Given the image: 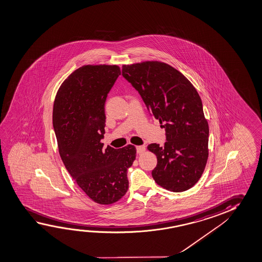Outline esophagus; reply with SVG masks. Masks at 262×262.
Masks as SVG:
<instances>
[{"mask_svg":"<svg viewBox=\"0 0 262 262\" xmlns=\"http://www.w3.org/2000/svg\"><path fill=\"white\" fill-rule=\"evenodd\" d=\"M145 151V145H137V154H142Z\"/></svg>","mask_w":262,"mask_h":262,"instance_id":"obj_1","label":"esophagus"}]
</instances>
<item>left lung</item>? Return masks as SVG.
Segmentation results:
<instances>
[{
  "label": "left lung",
  "mask_w": 262,
  "mask_h": 262,
  "mask_svg": "<svg viewBox=\"0 0 262 262\" xmlns=\"http://www.w3.org/2000/svg\"><path fill=\"white\" fill-rule=\"evenodd\" d=\"M122 75L166 130L164 146L156 143L147 146L158 158L153 179L169 191H186L200 180L208 158L209 129L199 93L166 62L124 64Z\"/></svg>",
  "instance_id": "1"
}]
</instances>
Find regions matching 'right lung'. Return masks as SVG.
I'll return each instance as SVG.
<instances>
[{
  "instance_id": "right-lung-1",
  "label": "right lung",
  "mask_w": 262,
  "mask_h": 262,
  "mask_svg": "<svg viewBox=\"0 0 262 262\" xmlns=\"http://www.w3.org/2000/svg\"><path fill=\"white\" fill-rule=\"evenodd\" d=\"M121 75L117 66H83L72 73L54 100L53 125L59 154L78 187L96 203L110 205L128 189L127 168L137 150L132 145L104 149V104Z\"/></svg>"
}]
</instances>
